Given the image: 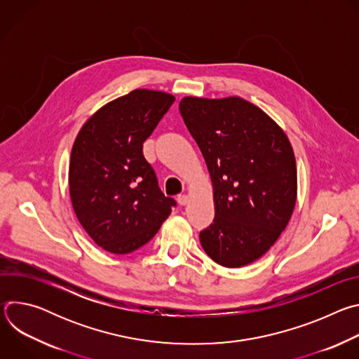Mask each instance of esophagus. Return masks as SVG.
<instances>
[{
    "mask_svg": "<svg viewBox=\"0 0 359 359\" xmlns=\"http://www.w3.org/2000/svg\"><path fill=\"white\" fill-rule=\"evenodd\" d=\"M177 203L180 204V206H186V204L189 203V197H187L186 194H180V196L177 197Z\"/></svg>",
    "mask_w": 359,
    "mask_h": 359,
    "instance_id": "obj_1",
    "label": "esophagus"
}]
</instances>
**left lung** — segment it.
<instances>
[{
    "mask_svg": "<svg viewBox=\"0 0 359 359\" xmlns=\"http://www.w3.org/2000/svg\"><path fill=\"white\" fill-rule=\"evenodd\" d=\"M179 109L215 190V220L200 231L201 247L223 267L247 266L269 251L292 215L291 143L269 115L237 96H186Z\"/></svg>",
    "mask_w": 359,
    "mask_h": 359,
    "instance_id": "left-lung-1",
    "label": "left lung"
}]
</instances>
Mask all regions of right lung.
I'll return each instance as SVG.
<instances>
[{
	"label": "right lung",
	"instance_id": "right-lung-1",
	"mask_svg": "<svg viewBox=\"0 0 359 359\" xmlns=\"http://www.w3.org/2000/svg\"><path fill=\"white\" fill-rule=\"evenodd\" d=\"M173 102L170 93L135 89L102 107L75 139L72 206L90 238L109 252L128 254L146 244L176 206L143 156V142Z\"/></svg>",
	"mask_w": 359,
	"mask_h": 359
}]
</instances>
